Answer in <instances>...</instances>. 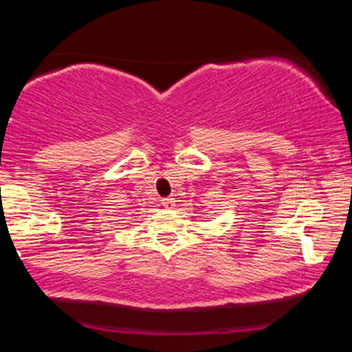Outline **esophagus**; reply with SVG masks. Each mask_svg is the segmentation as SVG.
<instances>
[{"instance_id": "1", "label": "esophagus", "mask_w": 352, "mask_h": 352, "mask_svg": "<svg viewBox=\"0 0 352 352\" xmlns=\"http://www.w3.org/2000/svg\"><path fill=\"white\" fill-rule=\"evenodd\" d=\"M173 204H175V200L172 199V197H167V199H162V205L165 208H172Z\"/></svg>"}]
</instances>
